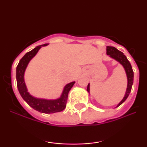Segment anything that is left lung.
Masks as SVG:
<instances>
[{"mask_svg":"<svg viewBox=\"0 0 147 147\" xmlns=\"http://www.w3.org/2000/svg\"><path fill=\"white\" fill-rule=\"evenodd\" d=\"M106 53L108 55H110V57L112 58L115 59L119 61L122 65L124 66V69H125V71L126 72V75H127V79H128V86H127V89H126V92L124 97L123 99L121 101L120 103L118 104L117 107L119 106H120L124 101L127 99V97H129L130 92H131V88H132V85L133 82V71L132 67H131V63L129 61V60L127 59L126 57L124 55V53L122 52H120L119 50H118L117 48H115V47L113 46H107L106 47ZM90 90V86H89V84L87 86V91L89 92Z\"/></svg>","mask_w":147,"mask_h":147,"instance_id":"left-lung-1","label":"left lung"}]
</instances>
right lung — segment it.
<instances>
[{
    "instance_id": "1",
    "label": "right lung",
    "mask_w": 147,
    "mask_h": 147,
    "mask_svg": "<svg viewBox=\"0 0 147 147\" xmlns=\"http://www.w3.org/2000/svg\"><path fill=\"white\" fill-rule=\"evenodd\" d=\"M48 43L38 45L34 48L31 51L27 52L26 54L22 57L20 60L17 67H16V82H17V87L23 99L28 104V105L31 106L32 109H34L38 112L43 113H54L61 112L66 106L67 100H68V95L69 91L73 86L75 82H71V83L67 84L64 88L61 96L60 98L55 100H46V99H36L30 95L29 92L27 90L26 86H25L24 78V72L28 63L32 58L35 56L40 48L42 46H45Z\"/></svg>"
}]
</instances>
